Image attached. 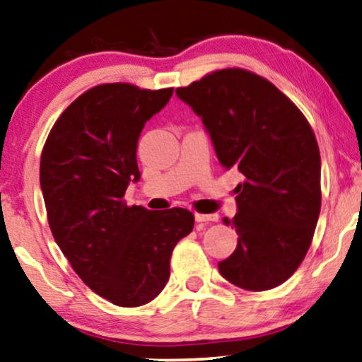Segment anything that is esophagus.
I'll return each mask as SVG.
<instances>
[{
    "instance_id": "1",
    "label": "esophagus",
    "mask_w": 362,
    "mask_h": 362,
    "mask_svg": "<svg viewBox=\"0 0 362 362\" xmlns=\"http://www.w3.org/2000/svg\"><path fill=\"white\" fill-rule=\"evenodd\" d=\"M218 214H203V213H195V221L197 223H216L218 221Z\"/></svg>"
}]
</instances>
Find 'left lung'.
<instances>
[{
	"instance_id": "left-lung-1",
	"label": "left lung",
	"mask_w": 362,
	"mask_h": 362,
	"mask_svg": "<svg viewBox=\"0 0 362 362\" xmlns=\"http://www.w3.org/2000/svg\"><path fill=\"white\" fill-rule=\"evenodd\" d=\"M175 93L202 117L221 165L245 177L235 216L223 219L239 239L219 273L247 291L276 288L304 260L320 214V151L309 122L276 86L240 68Z\"/></svg>"
}]
</instances>
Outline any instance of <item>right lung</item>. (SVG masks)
<instances>
[{"mask_svg":"<svg viewBox=\"0 0 362 362\" xmlns=\"http://www.w3.org/2000/svg\"><path fill=\"white\" fill-rule=\"evenodd\" d=\"M174 89L100 84L55 122L40 158V187L52 234L74 272L120 307L153 300L170 276L177 242L193 229L188 209L149 211L123 202L138 182V139Z\"/></svg>","mask_w":362,"mask_h":362,"instance_id":"add662e5","label":"right lung"}]
</instances>
